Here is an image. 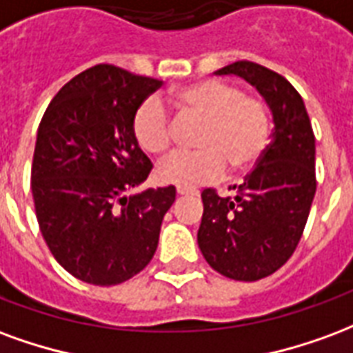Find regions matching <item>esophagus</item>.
I'll return each mask as SVG.
<instances>
[{
    "label": "esophagus",
    "instance_id": "esophagus-1",
    "mask_svg": "<svg viewBox=\"0 0 353 353\" xmlns=\"http://www.w3.org/2000/svg\"><path fill=\"white\" fill-rule=\"evenodd\" d=\"M176 194L179 195H197V190H192V188H176Z\"/></svg>",
    "mask_w": 353,
    "mask_h": 353
}]
</instances>
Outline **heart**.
I'll use <instances>...</instances> for the list:
<instances>
[{"mask_svg":"<svg viewBox=\"0 0 353 353\" xmlns=\"http://www.w3.org/2000/svg\"><path fill=\"white\" fill-rule=\"evenodd\" d=\"M180 114L203 118L195 152H179L156 169L163 184L197 186L222 179L228 167L246 173L258 165L271 143V114L263 99L220 79H201L171 92ZM131 133L148 154H163L173 143V123L158 97H146L131 118Z\"/></svg>","mask_w":353,"mask_h":353,"instance_id":"heart-1","label":"heart"}]
</instances>
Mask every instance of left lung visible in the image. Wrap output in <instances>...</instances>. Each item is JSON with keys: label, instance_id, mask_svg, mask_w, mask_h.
Wrapping results in <instances>:
<instances>
[{"label": "left lung", "instance_id": "obj_1", "mask_svg": "<svg viewBox=\"0 0 353 353\" xmlns=\"http://www.w3.org/2000/svg\"><path fill=\"white\" fill-rule=\"evenodd\" d=\"M214 73L256 86L274 122L271 145L233 197L201 194L203 258L228 279L254 282L279 271L299 244L316 194V141L303 97L282 74L246 60Z\"/></svg>", "mask_w": 353, "mask_h": 353}]
</instances>
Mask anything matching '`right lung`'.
<instances>
[{
  "label": "right lung",
  "mask_w": 353,
  "mask_h": 353,
  "mask_svg": "<svg viewBox=\"0 0 353 353\" xmlns=\"http://www.w3.org/2000/svg\"><path fill=\"white\" fill-rule=\"evenodd\" d=\"M159 86L158 79L99 63L54 95L39 123L32 163L35 214L56 261L82 282L122 284L158 248L176 190L131 194L152 171L131 118Z\"/></svg>",
  "instance_id": "obj_1"
}]
</instances>
